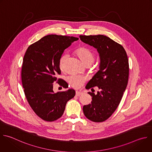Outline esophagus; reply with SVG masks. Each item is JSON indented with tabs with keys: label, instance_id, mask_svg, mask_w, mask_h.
Segmentation results:
<instances>
[{
	"label": "esophagus",
	"instance_id": "1",
	"mask_svg": "<svg viewBox=\"0 0 152 152\" xmlns=\"http://www.w3.org/2000/svg\"><path fill=\"white\" fill-rule=\"evenodd\" d=\"M83 94V92L81 91H76V95L77 96H80V95H82Z\"/></svg>",
	"mask_w": 152,
	"mask_h": 152
}]
</instances>
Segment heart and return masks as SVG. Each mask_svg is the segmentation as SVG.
<instances>
[{"label": "heart", "mask_w": 152, "mask_h": 152, "mask_svg": "<svg viewBox=\"0 0 152 152\" xmlns=\"http://www.w3.org/2000/svg\"><path fill=\"white\" fill-rule=\"evenodd\" d=\"M75 55L85 65H90L95 60V54L91 49L86 46H82L78 47L75 50ZM67 59L66 54H63L59 60L60 69H63L65 62ZM86 81V77L82 75H72L67 77V82L73 88L78 89L83 86Z\"/></svg>", "instance_id": "1"}]
</instances>
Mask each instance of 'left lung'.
Wrapping results in <instances>:
<instances>
[{"label":"left lung","instance_id":"8db88e82","mask_svg":"<svg viewBox=\"0 0 152 152\" xmlns=\"http://www.w3.org/2000/svg\"><path fill=\"white\" fill-rule=\"evenodd\" d=\"M80 40L97 49L100 57L99 70L86 86L99 89L92 96L91 104L83 106L85 116L90 121L102 122L109 118L118 108L128 85L129 63L124 47L107 36L80 35Z\"/></svg>","mask_w":152,"mask_h":152}]
</instances>
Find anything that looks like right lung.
I'll return each instance as SVG.
<instances>
[{
	"instance_id": "obj_1",
	"label": "right lung",
	"mask_w": 152,
	"mask_h": 152,
	"mask_svg": "<svg viewBox=\"0 0 152 152\" xmlns=\"http://www.w3.org/2000/svg\"><path fill=\"white\" fill-rule=\"evenodd\" d=\"M78 39L73 36L47 35L30 45L25 53L21 68L25 96L34 112L45 121L53 122L61 117L67 102L75 95L72 89L55 93L53 83L58 80L66 88V82L57 78L61 74L59 60L64 50Z\"/></svg>"
}]
</instances>
